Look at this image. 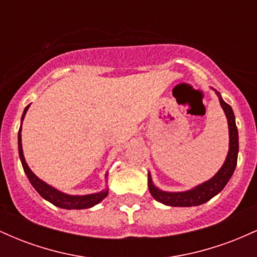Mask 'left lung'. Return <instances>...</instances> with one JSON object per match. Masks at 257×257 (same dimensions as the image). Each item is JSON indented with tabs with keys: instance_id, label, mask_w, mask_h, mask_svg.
Returning a JSON list of instances; mask_svg holds the SVG:
<instances>
[{
	"instance_id": "obj_1",
	"label": "left lung",
	"mask_w": 257,
	"mask_h": 257,
	"mask_svg": "<svg viewBox=\"0 0 257 257\" xmlns=\"http://www.w3.org/2000/svg\"><path fill=\"white\" fill-rule=\"evenodd\" d=\"M216 94L220 98V104L222 106L223 111H225L227 120H228V131H229V150L227 158L221 167V169L217 172L216 175L209 181L204 184L197 186L186 192H163V191L158 190L155 185L152 184L151 176L149 174V190L150 193L156 200L159 203H163L166 205L170 206H193L200 205L203 203L208 202L209 199L213 198L217 193L222 191L227 182L229 181L231 176L234 173L235 166H237V158H238V131L237 125H235L234 113H233L232 107L227 102H225L221 98L219 91Z\"/></svg>"
}]
</instances>
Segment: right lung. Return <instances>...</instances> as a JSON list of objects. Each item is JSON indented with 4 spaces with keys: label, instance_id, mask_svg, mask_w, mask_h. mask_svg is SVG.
Instances as JSON below:
<instances>
[{
    "label": "right lung",
    "instance_id": "add662e5",
    "mask_svg": "<svg viewBox=\"0 0 257 257\" xmlns=\"http://www.w3.org/2000/svg\"><path fill=\"white\" fill-rule=\"evenodd\" d=\"M28 105L25 107L24 113H23L22 119H24L26 111L29 108ZM18 149H19V157L22 161L23 168H24V172L28 176V179L30 180L31 185L34 186L35 190L41 194V197H43L44 199H47L48 202H51L52 204L59 206V208L63 209H85L90 208V206L98 204L101 202L102 199L107 196L108 191H102V192L94 193V194H87V196H69V194H65L59 192L58 190L53 188L52 186L47 185L46 182H43L42 180H40L31 172V169L26 164L24 153H23V146H22V125L19 128V133H18Z\"/></svg>",
    "mask_w": 257,
    "mask_h": 257
}]
</instances>
